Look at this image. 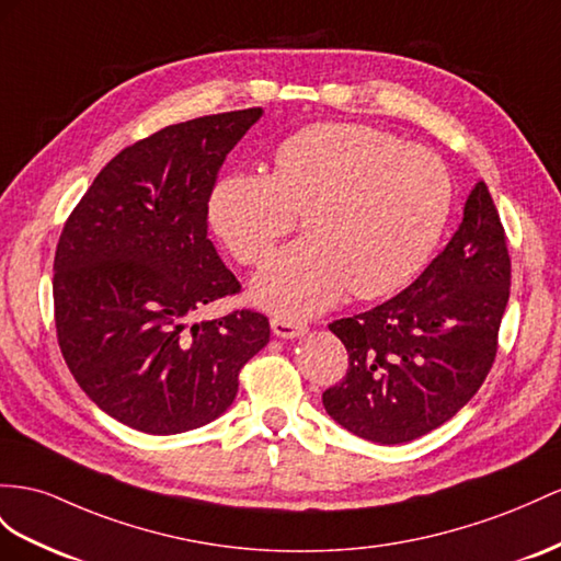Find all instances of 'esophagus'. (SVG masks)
I'll use <instances>...</instances> for the list:
<instances>
[{
  "label": "esophagus",
  "mask_w": 561,
  "mask_h": 561,
  "mask_svg": "<svg viewBox=\"0 0 561 561\" xmlns=\"http://www.w3.org/2000/svg\"><path fill=\"white\" fill-rule=\"evenodd\" d=\"M272 332L282 339H296V336H304L308 332V327L304 322H294V320H286V318H272Z\"/></svg>",
  "instance_id": "esophagus-1"
}]
</instances>
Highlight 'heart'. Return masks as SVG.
Segmentation results:
<instances>
[{"mask_svg":"<svg viewBox=\"0 0 561 561\" xmlns=\"http://www.w3.org/2000/svg\"><path fill=\"white\" fill-rule=\"evenodd\" d=\"M453 210V180L420 144L355 123H314L286 137L275 170L229 172L210 222L243 265H261L304 213V232L253 282L279 318L306 320L351 289L381 298L424 267Z\"/></svg>","mask_w":561,"mask_h":561,"instance_id":"heart-1","label":"heart"}]
</instances>
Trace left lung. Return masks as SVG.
<instances>
[{
	"mask_svg": "<svg viewBox=\"0 0 561 561\" xmlns=\"http://www.w3.org/2000/svg\"><path fill=\"white\" fill-rule=\"evenodd\" d=\"M510 282L505 227L479 182L448 247L405 291L329 324L348 351L346 377L322 393L329 417L381 445L455 417L495 363Z\"/></svg>",
	"mask_w": 561,
	"mask_h": 561,
	"instance_id": "obj_1",
	"label": "left lung"
}]
</instances>
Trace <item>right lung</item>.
<instances>
[{
	"label": "right lung",
	"mask_w": 561,
	"mask_h": 561,
	"mask_svg": "<svg viewBox=\"0 0 561 561\" xmlns=\"http://www.w3.org/2000/svg\"><path fill=\"white\" fill-rule=\"evenodd\" d=\"M243 108L168 125L123 149L68 215L54 255V322L80 389L144 434L198 428L234 403L239 371L267 346L263 312L192 322L241 291L208 239V201Z\"/></svg>",
	"instance_id": "add662e5"
}]
</instances>
